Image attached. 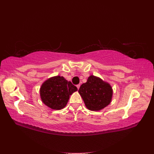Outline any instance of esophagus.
Here are the masks:
<instances>
[{"label": "esophagus", "instance_id": "obj_1", "mask_svg": "<svg viewBox=\"0 0 154 154\" xmlns=\"http://www.w3.org/2000/svg\"><path fill=\"white\" fill-rule=\"evenodd\" d=\"M76 87H77V88H78V89H79V88H80V84H78V85H76Z\"/></svg>", "mask_w": 154, "mask_h": 154}]
</instances>
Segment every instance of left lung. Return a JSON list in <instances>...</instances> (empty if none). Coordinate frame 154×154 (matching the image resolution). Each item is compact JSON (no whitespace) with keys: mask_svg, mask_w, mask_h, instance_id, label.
Returning <instances> with one entry per match:
<instances>
[{"mask_svg":"<svg viewBox=\"0 0 154 154\" xmlns=\"http://www.w3.org/2000/svg\"><path fill=\"white\" fill-rule=\"evenodd\" d=\"M87 108L99 111L109 105L112 97V88L99 77L91 75L78 90Z\"/></svg>","mask_w":154,"mask_h":154,"instance_id":"left-lung-1","label":"left lung"}]
</instances>
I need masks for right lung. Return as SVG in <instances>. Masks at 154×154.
I'll use <instances>...</instances> for the list:
<instances>
[{
    "label": "right lung",
    "mask_w": 154,
    "mask_h": 154,
    "mask_svg": "<svg viewBox=\"0 0 154 154\" xmlns=\"http://www.w3.org/2000/svg\"><path fill=\"white\" fill-rule=\"evenodd\" d=\"M78 91L71 82L63 76L51 77L45 81L40 89L41 100L49 108L61 110L66 106L70 95Z\"/></svg>",
    "instance_id": "right-lung-1"
}]
</instances>
